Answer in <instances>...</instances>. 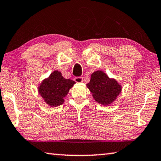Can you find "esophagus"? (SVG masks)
I'll list each match as a JSON object with an SVG mask.
<instances>
[{"instance_id":"1","label":"esophagus","mask_w":161,"mask_h":161,"mask_svg":"<svg viewBox=\"0 0 161 161\" xmlns=\"http://www.w3.org/2000/svg\"><path fill=\"white\" fill-rule=\"evenodd\" d=\"M74 80L76 83H82L83 81V78L82 77H76L74 78Z\"/></svg>"}]
</instances>
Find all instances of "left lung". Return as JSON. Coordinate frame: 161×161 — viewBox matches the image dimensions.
I'll return each instance as SVG.
<instances>
[{
  "label": "left lung",
  "instance_id": "left-lung-1",
  "mask_svg": "<svg viewBox=\"0 0 161 161\" xmlns=\"http://www.w3.org/2000/svg\"><path fill=\"white\" fill-rule=\"evenodd\" d=\"M86 86L95 100L103 105H111L122 91L120 84L114 78H109L103 70L92 73Z\"/></svg>",
  "mask_w": 161,
  "mask_h": 161
}]
</instances>
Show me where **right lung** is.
Listing matches in <instances>:
<instances>
[{"label": "right lung", "mask_w": 161, "mask_h": 161, "mask_svg": "<svg viewBox=\"0 0 161 161\" xmlns=\"http://www.w3.org/2000/svg\"><path fill=\"white\" fill-rule=\"evenodd\" d=\"M75 83V81L64 78L60 71L54 70L42 80L38 92L48 105L54 108L64 103V97Z\"/></svg>", "instance_id": "obj_1"}]
</instances>
